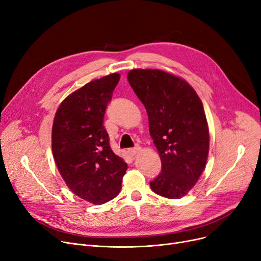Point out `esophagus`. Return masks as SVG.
Masks as SVG:
<instances>
[{
	"instance_id": "1",
	"label": "esophagus",
	"mask_w": 261,
	"mask_h": 261,
	"mask_svg": "<svg viewBox=\"0 0 261 261\" xmlns=\"http://www.w3.org/2000/svg\"><path fill=\"white\" fill-rule=\"evenodd\" d=\"M140 150H141V148H140L139 146H136V147L133 148V149H129V150H128V153H129L131 156H134V155H136V154H138V153L140 152Z\"/></svg>"
}]
</instances>
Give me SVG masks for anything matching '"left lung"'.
<instances>
[{"mask_svg": "<svg viewBox=\"0 0 261 261\" xmlns=\"http://www.w3.org/2000/svg\"><path fill=\"white\" fill-rule=\"evenodd\" d=\"M127 78L146 108L162 162V171L150 187L164 198L181 199L196 185L207 162L210 130L203 103L186 80L168 72L134 68Z\"/></svg>", "mask_w": 261, "mask_h": 261, "instance_id": "left-lung-1", "label": "left lung"}]
</instances>
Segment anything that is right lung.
Masks as SVG:
<instances>
[{"label":"right lung","instance_id":"obj_1","mask_svg":"<svg viewBox=\"0 0 261 261\" xmlns=\"http://www.w3.org/2000/svg\"><path fill=\"white\" fill-rule=\"evenodd\" d=\"M119 78L113 73L76 90L59 105L53 122L51 150L60 175L76 196L95 205L119 194L128 168L112 151L103 126Z\"/></svg>","mask_w":261,"mask_h":261}]
</instances>
